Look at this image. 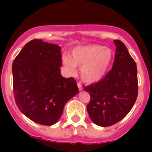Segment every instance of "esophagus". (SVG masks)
<instances>
[{"mask_svg":"<svg viewBox=\"0 0 152 152\" xmlns=\"http://www.w3.org/2000/svg\"><path fill=\"white\" fill-rule=\"evenodd\" d=\"M77 87H78L79 91H82V90H83V88H82V86H81V84H80V82L77 83Z\"/></svg>","mask_w":152,"mask_h":152,"instance_id":"esophagus-1","label":"esophagus"}]
</instances>
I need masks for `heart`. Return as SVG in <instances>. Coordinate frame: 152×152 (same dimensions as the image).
<instances>
[{
  "mask_svg": "<svg viewBox=\"0 0 152 152\" xmlns=\"http://www.w3.org/2000/svg\"><path fill=\"white\" fill-rule=\"evenodd\" d=\"M112 57V51L110 49L92 44L75 48L72 51V57H63V64L72 74L76 72V65L81 66L80 75L82 78L92 83L98 81L105 75Z\"/></svg>",
  "mask_w": 152,
  "mask_h": 152,
  "instance_id": "1",
  "label": "heart"
}]
</instances>
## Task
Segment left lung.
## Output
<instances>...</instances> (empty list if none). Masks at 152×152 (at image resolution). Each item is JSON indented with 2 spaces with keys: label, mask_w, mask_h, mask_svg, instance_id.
Here are the masks:
<instances>
[{
  "label": "left lung",
  "mask_w": 152,
  "mask_h": 152,
  "mask_svg": "<svg viewBox=\"0 0 152 152\" xmlns=\"http://www.w3.org/2000/svg\"><path fill=\"white\" fill-rule=\"evenodd\" d=\"M116 55L112 69L100 81L84 90L91 95L87 106L90 118L96 125L110 126L129 113L138 96L137 67L126 45L114 40Z\"/></svg>",
  "instance_id": "8db88e82"
}]
</instances>
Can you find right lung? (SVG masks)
Here are the masks:
<instances>
[{"label": "right lung", "instance_id": "add662e5", "mask_svg": "<svg viewBox=\"0 0 152 152\" xmlns=\"http://www.w3.org/2000/svg\"><path fill=\"white\" fill-rule=\"evenodd\" d=\"M60 49L41 39L31 40L12 64L17 106L32 121L44 126L57 123L65 103L78 93L74 77L61 76Z\"/></svg>", "mask_w": 152, "mask_h": 152}]
</instances>
